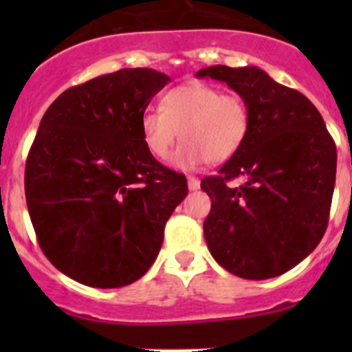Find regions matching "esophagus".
Masks as SVG:
<instances>
[{
  "mask_svg": "<svg viewBox=\"0 0 352 352\" xmlns=\"http://www.w3.org/2000/svg\"><path fill=\"white\" fill-rule=\"evenodd\" d=\"M199 186H201V182L197 178H194V176H188V188L190 190H199Z\"/></svg>",
  "mask_w": 352,
  "mask_h": 352,
  "instance_id": "esophagus-1",
  "label": "esophagus"
}]
</instances>
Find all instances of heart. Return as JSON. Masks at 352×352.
<instances>
[{"instance_id":"obj_1","label":"heart","mask_w":352,"mask_h":352,"mask_svg":"<svg viewBox=\"0 0 352 352\" xmlns=\"http://www.w3.org/2000/svg\"><path fill=\"white\" fill-rule=\"evenodd\" d=\"M248 109L238 95H223L203 82H186L164 95L162 107H148L141 116V132L148 151L179 169H194L204 162L220 164L236 155L248 132Z\"/></svg>"}]
</instances>
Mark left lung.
Listing matches in <instances>:
<instances>
[{
  "mask_svg": "<svg viewBox=\"0 0 352 352\" xmlns=\"http://www.w3.org/2000/svg\"><path fill=\"white\" fill-rule=\"evenodd\" d=\"M211 77L238 93L248 109L241 148L208 176L204 238L217 263L241 278L264 280L294 268L326 232L337 174V148L316 105L257 67L214 65ZM241 175V187L226 182Z\"/></svg>",
  "mask_w": 352,
  "mask_h": 352,
  "instance_id": "1",
  "label": "left lung"
}]
</instances>
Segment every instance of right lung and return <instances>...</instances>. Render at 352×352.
Returning <instances> with one entry per match:
<instances>
[{"mask_svg": "<svg viewBox=\"0 0 352 352\" xmlns=\"http://www.w3.org/2000/svg\"><path fill=\"white\" fill-rule=\"evenodd\" d=\"M169 77L121 68L61 93L43 114L24 190L42 252L89 287H123L155 263L186 178L157 162L141 116Z\"/></svg>", "mask_w": 352, "mask_h": 352, "instance_id": "obj_1", "label": "right lung"}]
</instances>
